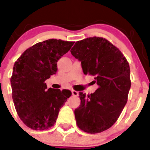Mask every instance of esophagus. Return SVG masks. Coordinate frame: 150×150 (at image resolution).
<instances>
[{
	"mask_svg": "<svg viewBox=\"0 0 150 150\" xmlns=\"http://www.w3.org/2000/svg\"><path fill=\"white\" fill-rule=\"evenodd\" d=\"M72 94H73V96H75V97H77V96H78V92H77V91L72 90Z\"/></svg>",
	"mask_w": 150,
	"mask_h": 150,
	"instance_id": "esophagus-1",
	"label": "esophagus"
}]
</instances>
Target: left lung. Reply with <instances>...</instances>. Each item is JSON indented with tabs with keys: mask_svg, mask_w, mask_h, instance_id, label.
Returning a JSON list of instances; mask_svg holds the SVG:
<instances>
[{
	"mask_svg": "<svg viewBox=\"0 0 150 150\" xmlns=\"http://www.w3.org/2000/svg\"><path fill=\"white\" fill-rule=\"evenodd\" d=\"M71 54L81 62L85 75L94 76L98 89L90 95L79 92L75 110L77 126L87 133L104 131L116 122L127 103L130 89L128 62L119 49L101 37L79 41Z\"/></svg>",
	"mask_w": 150,
	"mask_h": 150,
	"instance_id": "left-lung-1",
	"label": "left lung"
}]
</instances>
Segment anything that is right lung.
Masks as SVG:
<instances>
[{
    "mask_svg": "<svg viewBox=\"0 0 150 150\" xmlns=\"http://www.w3.org/2000/svg\"><path fill=\"white\" fill-rule=\"evenodd\" d=\"M73 42L49 39L27 49L17 60L10 79L12 97L19 117L29 128L44 130L52 127L60 108L72 93L49 88L45 80L57 72V62Z\"/></svg>",
    "mask_w": 150,
    "mask_h": 150,
    "instance_id": "1",
    "label": "right lung"
}]
</instances>
